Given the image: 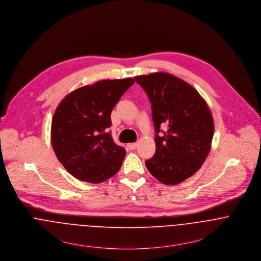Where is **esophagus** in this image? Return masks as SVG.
<instances>
[{
	"mask_svg": "<svg viewBox=\"0 0 261 261\" xmlns=\"http://www.w3.org/2000/svg\"><path fill=\"white\" fill-rule=\"evenodd\" d=\"M127 147L130 149V150H134L136 147H137V143H129L127 145Z\"/></svg>",
	"mask_w": 261,
	"mask_h": 261,
	"instance_id": "esophagus-1",
	"label": "esophagus"
}]
</instances>
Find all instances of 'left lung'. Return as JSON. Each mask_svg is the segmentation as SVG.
<instances>
[{"instance_id":"obj_1","label":"left lung","mask_w":261,"mask_h":261,"mask_svg":"<svg viewBox=\"0 0 261 261\" xmlns=\"http://www.w3.org/2000/svg\"><path fill=\"white\" fill-rule=\"evenodd\" d=\"M134 79L149 97L156 133V151L145 161L146 167L163 184H179L196 173L209 154L214 133L212 114L194 88L169 73Z\"/></svg>"}]
</instances>
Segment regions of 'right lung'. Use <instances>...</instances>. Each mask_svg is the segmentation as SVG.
Here are the masks:
<instances>
[{"instance_id":"right-lung-1","label":"right lung","mask_w":261,"mask_h":261,"mask_svg":"<svg viewBox=\"0 0 261 261\" xmlns=\"http://www.w3.org/2000/svg\"><path fill=\"white\" fill-rule=\"evenodd\" d=\"M134 79L101 80L68 94L52 119L51 142L65 169L89 183L103 182L119 171L126 150L108 132L111 112Z\"/></svg>"}]
</instances>
